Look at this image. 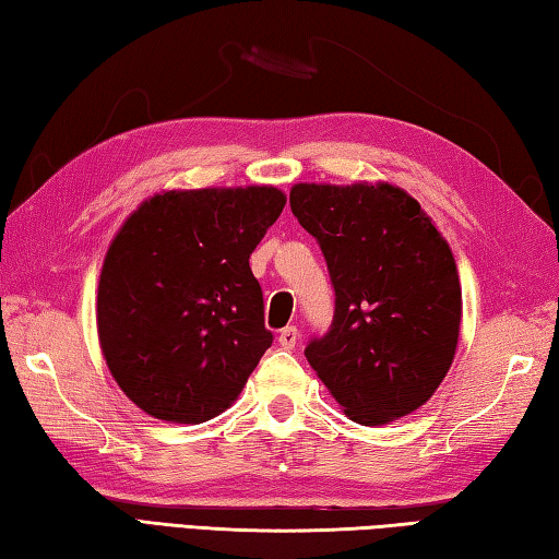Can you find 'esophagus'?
I'll return each mask as SVG.
<instances>
[{
  "label": "esophagus",
  "mask_w": 559,
  "mask_h": 559,
  "mask_svg": "<svg viewBox=\"0 0 559 559\" xmlns=\"http://www.w3.org/2000/svg\"><path fill=\"white\" fill-rule=\"evenodd\" d=\"M277 341H280V345H282V347H287V350H292V347L299 343V331H297V325H287V329L280 331Z\"/></svg>",
  "instance_id": "34e87169"
}]
</instances>
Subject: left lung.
Returning <instances> with one entry per match:
<instances>
[{
  "label": "left lung",
  "instance_id": "1",
  "mask_svg": "<svg viewBox=\"0 0 559 559\" xmlns=\"http://www.w3.org/2000/svg\"><path fill=\"white\" fill-rule=\"evenodd\" d=\"M292 214L319 240L335 289L329 333L304 355L355 424L424 406L455 357L462 289L448 240L389 182L294 185Z\"/></svg>",
  "mask_w": 559,
  "mask_h": 559
}]
</instances>
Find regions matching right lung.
Returning <instances> with one entry per match:
<instances>
[{
	"label": "right lung",
	"instance_id": "right-lung-1",
	"mask_svg": "<svg viewBox=\"0 0 559 559\" xmlns=\"http://www.w3.org/2000/svg\"><path fill=\"white\" fill-rule=\"evenodd\" d=\"M277 187L173 189L123 221L102 265L97 331L116 384L148 416L204 424L272 345L250 252L282 214Z\"/></svg>",
	"mask_w": 559,
	"mask_h": 559
}]
</instances>
